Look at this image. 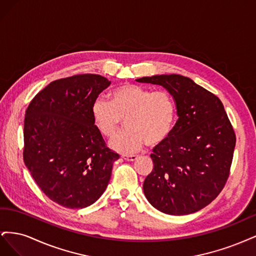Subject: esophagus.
Here are the masks:
<instances>
[{
  "mask_svg": "<svg viewBox=\"0 0 256 256\" xmlns=\"http://www.w3.org/2000/svg\"><path fill=\"white\" fill-rule=\"evenodd\" d=\"M122 158L127 161H136L138 159V156H136V154H122Z\"/></svg>",
  "mask_w": 256,
  "mask_h": 256,
  "instance_id": "obj_1",
  "label": "esophagus"
}]
</instances>
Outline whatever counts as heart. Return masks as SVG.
<instances>
[{"label":"heart","mask_w":256,"mask_h":256,"mask_svg":"<svg viewBox=\"0 0 256 256\" xmlns=\"http://www.w3.org/2000/svg\"><path fill=\"white\" fill-rule=\"evenodd\" d=\"M92 120L104 136L112 138L126 118L127 129L110 141L120 154L138 152L147 143L158 146L173 132L177 109L166 90H152L136 84H124L111 92V100L96 98L90 106Z\"/></svg>","instance_id":"obj_1"}]
</instances>
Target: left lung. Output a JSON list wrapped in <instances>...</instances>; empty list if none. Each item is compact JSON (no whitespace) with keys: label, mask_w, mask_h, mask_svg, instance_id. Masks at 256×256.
I'll use <instances>...</instances> for the list:
<instances>
[{"label":"left lung","mask_w":256,"mask_h":256,"mask_svg":"<svg viewBox=\"0 0 256 256\" xmlns=\"http://www.w3.org/2000/svg\"><path fill=\"white\" fill-rule=\"evenodd\" d=\"M136 81L164 88L175 100L178 116L171 136L154 147V168L144 180V194L168 214L198 212L219 196L233 160L236 136L221 100L180 74Z\"/></svg>","instance_id":"8db88e82"}]
</instances>
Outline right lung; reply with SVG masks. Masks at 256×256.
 Returning a JSON list of instances; mask_svg holds the SVG:
<instances>
[{"label": "right lung", "instance_id": "obj_1", "mask_svg": "<svg viewBox=\"0 0 256 256\" xmlns=\"http://www.w3.org/2000/svg\"><path fill=\"white\" fill-rule=\"evenodd\" d=\"M111 81L76 74L51 82L26 111L23 160L42 192L67 208H84L102 196L120 154L106 147L90 115Z\"/></svg>", "mask_w": 256, "mask_h": 256}]
</instances>
